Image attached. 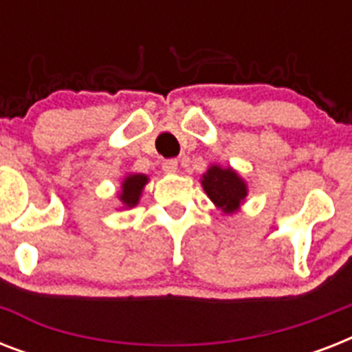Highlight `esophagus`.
I'll return each instance as SVG.
<instances>
[{"label":"esophagus","instance_id":"34e87169","mask_svg":"<svg viewBox=\"0 0 352 352\" xmlns=\"http://www.w3.org/2000/svg\"><path fill=\"white\" fill-rule=\"evenodd\" d=\"M177 168H179V162H177L175 159L166 160L164 164H162V171H164V173H175Z\"/></svg>","mask_w":352,"mask_h":352}]
</instances>
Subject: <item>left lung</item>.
<instances>
[{"instance_id": "1", "label": "left lung", "mask_w": 352, "mask_h": 352, "mask_svg": "<svg viewBox=\"0 0 352 352\" xmlns=\"http://www.w3.org/2000/svg\"><path fill=\"white\" fill-rule=\"evenodd\" d=\"M204 193L225 215L239 212L248 197L246 181L232 166L210 164V168L201 177Z\"/></svg>"}]
</instances>
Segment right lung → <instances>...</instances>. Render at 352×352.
<instances>
[{
    "label": "right lung",
    "instance_id": "1",
    "mask_svg": "<svg viewBox=\"0 0 352 352\" xmlns=\"http://www.w3.org/2000/svg\"><path fill=\"white\" fill-rule=\"evenodd\" d=\"M149 182V177L144 173H127L120 182V190H118L117 197L122 203V208H133L137 206L146 184Z\"/></svg>",
    "mask_w": 352,
    "mask_h": 352
}]
</instances>
